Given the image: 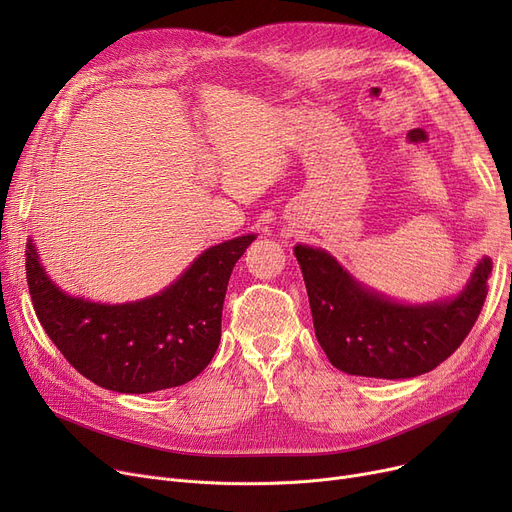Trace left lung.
<instances>
[{
	"label": "left lung",
	"instance_id": "obj_1",
	"mask_svg": "<svg viewBox=\"0 0 512 512\" xmlns=\"http://www.w3.org/2000/svg\"><path fill=\"white\" fill-rule=\"evenodd\" d=\"M309 294L317 342L330 363L363 378L402 380L432 371L463 344L488 294L483 257L459 297L400 305L367 290L321 249L294 247Z\"/></svg>",
	"mask_w": 512,
	"mask_h": 512
}]
</instances>
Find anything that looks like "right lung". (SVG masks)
Wrapping results in <instances>:
<instances>
[{"label":"right lung","instance_id":"right-lung-1","mask_svg":"<svg viewBox=\"0 0 512 512\" xmlns=\"http://www.w3.org/2000/svg\"><path fill=\"white\" fill-rule=\"evenodd\" d=\"M253 240L247 234L207 249L174 284L137 303L70 297L45 274L33 240L24 251L26 282L45 334L78 373L105 390L149 394L191 382L209 365L232 267Z\"/></svg>","mask_w":512,"mask_h":512}]
</instances>
